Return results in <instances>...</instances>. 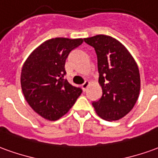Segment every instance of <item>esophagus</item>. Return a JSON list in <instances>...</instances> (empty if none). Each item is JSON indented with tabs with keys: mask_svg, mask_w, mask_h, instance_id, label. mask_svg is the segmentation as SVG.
I'll list each match as a JSON object with an SVG mask.
<instances>
[{
	"mask_svg": "<svg viewBox=\"0 0 158 158\" xmlns=\"http://www.w3.org/2000/svg\"><path fill=\"white\" fill-rule=\"evenodd\" d=\"M89 85H90V82H89V81H85V82L83 84L82 89L84 91H85V90H87V88H88V86H89Z\"/></svg>",
	"mask_w": 158,
	"mask_h": 158,
	"instance_id": "esophagus-1",
	"label": "esophagus"
}]
</instances>
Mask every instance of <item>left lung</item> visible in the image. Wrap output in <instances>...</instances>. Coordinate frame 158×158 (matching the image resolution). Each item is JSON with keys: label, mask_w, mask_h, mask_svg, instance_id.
Instances as JSON below:
<instances>
[{"label": "left lung", "mask_w": 158, "mask_h": 158, "mask_svg": "<svg viewBox=\"0 0 158 158\" xmlns=\"http://www.w3.org/2000/svg\"><path fill=\"white\" fill-rule=\"evenodd\" d=\"M98 56V83L102 98L93 102L96 113L108 121H118L132 110L139 96L140 75L127 48L114 37L97 35L85 38Z\"/></svg>", "instance_id": "obj_1"}]
</instances>
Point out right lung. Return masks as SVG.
<instances>
[{"label":"right lung","mask_w":158,"mask_h":158,"mask_svg":"<svg viewBox=\"0 0 158 158\" xmlns=\"http://www.w3.org/2000/svg\"><path fill=\"white\" fill-rule=\"evenodd\" d=\"M83 42L82 38L48 39L35 48L23 65L20 84L24 97L31 108L48 121H56L68 113L82 93L63 77L68 54Z\"/></svg>","instance_id":"obj_1"}]
</instances>
